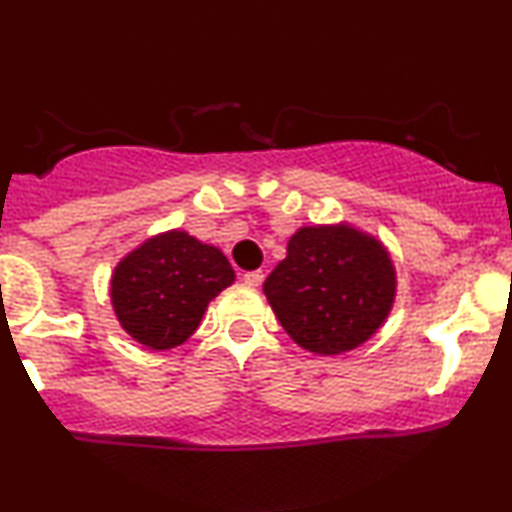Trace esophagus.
<instances>
[{"label":"esophagus","instance_id":"obj_1","mask_svg":"<svg viewBox=\"0 0 512 512\" xmlns=\"http://www.w3.org/2000/svg\"><path fill=\"white\" fill-rule=\"evenodd\" d=\"M243 281L248 286H252V289H257V286H260L264 281V272H262V269H255V272H245Z\"/></svg>","mask_w":512,"mask_h":512}]
</instances>
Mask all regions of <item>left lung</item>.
Masks as SVG:
<instances>
[{"mask_svg":"<svg viewBox=\"0 0 512 512\" xmlns=\"http://www.w3.org/2000/svg\"><path fill=\"white\" fill-rule=\"evenodd\" d=\"M264 296L293 342L337 356L385 325L397 272L383 240L351 223L301 226L264 281Z\"/></svg>","mask_w":512,"mask_h":512,"instance_id":"obj_1","label":"left lung"}]
</instances>
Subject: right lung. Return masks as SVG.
<instances>
[{
  "instance_id": "1",
  "label": "right lung",
  "mask_w": 512,
  "mask_h": 512,
  "mask_svg": "<svg viewBox=\"0 0 512 512\" xmlns=\"http://www.w3.org/2000/svg\"><path fill=\"white\" fill-rule=\"evenodd\" d=\"M233 281L236 272L216 245L173 228L117 262L110 303L134 342L166 351L195 334L207 305Z\"/></svg>"
}]
</instances>
